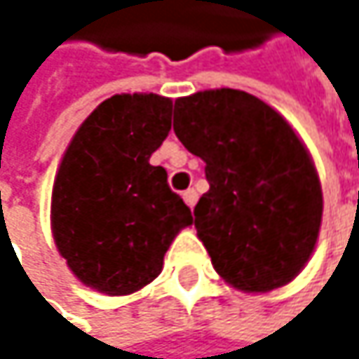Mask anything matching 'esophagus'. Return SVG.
<instances>
[{"label": "esophagus", "mask_w": 359, "mask_h": 359, "mask_svg": "<svg viewBox=\"0 0 359 359\" xmlns=\"http://www.w3.org/2000/svg\"><path fill=\"white\" fill-rule=\"evenodd\" d=\"M183 200H185V204H187L189 208H194V206H196V202H198V191H196V189H187V191H183Z\"/></svg>", "instance_id": "1"}]
</instances>
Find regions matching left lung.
<instances>
[{"label":"left lung","mask_w":359,"mask_h":359,"mask_svg":"<svg viewBox=\"0 0 359 359\" xmlns=\"http://www.w3.org/2000/svg\"><path fill=\"white\" fill-rule=\"evenodd\" d=\"M174 134L206 168L194 208L219 276L241 292L287 285L309 262L323 198L306 147L266 102L238 89L174 102Z\"/></svg>","instance_id":"obj_1"}]
</instances>
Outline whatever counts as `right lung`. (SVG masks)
Instances as JSON below:
<instances>
[{
  "label": "right lung",
  "mask_w": 359,
  "mask_h": 359,
  "mask_svg": "<svg viewBox=\"0 0 359 359\" xmlns=\"http://www.w3.org/2000/svg\"><path fill=\"white\" fill-rule=\"evenodd\" d=\"M172 100L123 93L102 102L74 134L53 185L50 223L61 257L76 278L108 296L142 290L189 206L168 187L151 155L170 132Z\"/></svg>",
  "instance_id": "right-lung-1"
}]
</instances>
